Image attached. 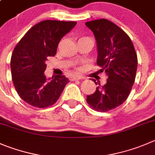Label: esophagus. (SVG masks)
<instances>
[{"mask_svg": "<svg viewBox=\"0 0 155 155\" xmlns=\"http://www.w3.org/2000/svg\"><path fill=\"white\" fill-rule=\"evenodd\" d=\"M84 78L82 77V76H73L71 78V80L72 81H76V80H80V79H83Z\"/></svg>", "mask_w": 155, "mask_h": 155, "instance_id": "34e87169", "label": "esophagus"}]
</instances>
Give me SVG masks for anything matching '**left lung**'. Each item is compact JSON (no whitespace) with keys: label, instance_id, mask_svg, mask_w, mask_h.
Segmentation results:
<instances>
[{"label":"left lung","instance_id":"left-lung-1","mask_svg":"<svg viewBox=\"0 0 155 155\" xmlns=\"http://www.w3.org/2000/svg\"><path fill=\"white\" fill-rule=\"evenodd\" d=\"M86 25L93 32L97 43V65L107 76L106 84L87 95L86 102L94 110L108 112L128 97L136 76L138 57L128 34L112 21L99 19ZM93 82L97 85L95 79Z\"/></svg>","mask_w":155,"mask_h":155}]
</instances>
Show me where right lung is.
I'll list each match as a JSON object with an SVG mask.
<instances>
[{"label": "right lung", "instance_id": "add662e5", "mask_svg": "<svg viewBox=\"0 0 155 155\" xmlns=\"http://www.w3.org/2000/svg\"><path fill=\"white\" fill-rule=\"evenodd\" d=\"M75 21H43L31 27L13 51L11 69L14 88L27 103L44 108L56 102L69 82L65 76L47 79L45 63L54 56L62 38L76 26Z\"/></svg>", "mask_w": 155, "mask_h": 155}]
</instances>
